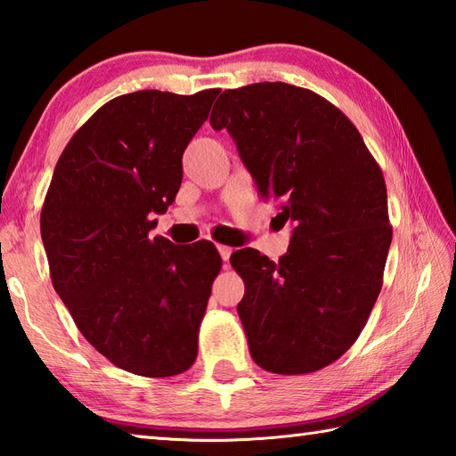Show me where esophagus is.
<instances>
[{"label": "esophagus", "mask_w": 456, "mask_h": 456, "mask_svg": "<svg viewBox=\"0 0 456 456\" xmlns=\"http://www.w3.org/2000/svg\"><path fill=\"white\" fill-rule=\"evenodd\" d=\"M217 249H219V253L223 256V261H229L231 253H233V249H231V247H227V245H217Z\"/></svg>", "instance_id": "obj_1"}]
</instances>
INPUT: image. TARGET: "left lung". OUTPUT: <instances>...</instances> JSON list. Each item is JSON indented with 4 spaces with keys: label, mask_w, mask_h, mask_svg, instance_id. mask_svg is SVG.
Instances as JSON below:
<instances>
[{
    "label": "left lung",
    "mask_w": 456,
    "mask_h": 456,
    "mask_svg": "<svg viewBox=\"0 0 456 456\" xmlns=\"http://www.w3.org/2000/svg\"><path fill=\"white\" fill-rule=\"evenodd\" d=\"M209 121L295 227L277 263L251 247L231 255L251 357L277 375L327 367L357 341L383 287L393 239L383 171L351 119L311 89H227Z\"/></svg>",
    "instance_id": "left-lung-1"
}]
</instances>
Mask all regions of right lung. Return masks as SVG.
Instances as JSON below:
<instances>
[{
  "instance_id": "obj_1",
  "label": "right lung",
  "mask_w": 456,
  "mask_h": 456,
  "mask_svg": "<svg viewBox=\"0 0 456 456\" xmlns=\"http://www.w3.org/2000/svg\"><path fill=\"white\" fill-rule=\"evenodd\" d=\"M219 89H145L91 115L65 145L44 207L41 239L57 295L115 367L161 379L185 372L221 255L211 241L151 237L175 201L183 151Z\"/></svg>"
}]
</instances>
